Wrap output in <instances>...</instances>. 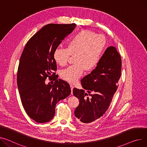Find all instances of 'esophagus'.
I'll use <instances>...</instances> for the list:
<instances>
[{
  "label": "esophagus",
  "instance_id": "1",
  "mask_svg": "<svg viewBox=\"0 0 147 147\" xmlns=\"http://www.w3.org/2000/svg\"><path fill=\"white\" fill-rule=\"evenodd\" d=\"M70 87H71V94H72V93H73V89H74V86H73V85H72V84H71V85H70Z\"/></svg>",
  "mask_w": 147,
  "mask_h": 147
}]
</instances>
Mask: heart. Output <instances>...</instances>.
<instances>
[{"instance_id": "obj_1", "label": "heart", "mask_w": 147, "mask_h": 147, "mask_svg": "<svg viewBox=\"0 0 147 147\" xmlns=\"http://www.w3.org/2000/svg\"><path fill=\"white\" fill-rule=\"evenodd\" d=\"M106 44L103 35L90 30H82L75 34L67 44V48H57L54 51L55 61L61 66L67 64L70 55H74L75 64L60 73L62 79L74 83L83 75L84 70L89 71L99 63Z\"/></svg>"}]
</instances>
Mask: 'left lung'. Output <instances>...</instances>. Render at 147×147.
I'll use <instances>...</instances> for the list:
<instances>
[{
  "label": "left lung",
  "instance_id": "left-lung-1",
  "mask_svg": "<svg viewBox=\"0 0 147 147\" xmlns=\"http://www.w3.org/2000/svg\"><path fill=\"white\" fill-rule=\"evenodd\" d=\"M122 60L115 47L107 48L94 69L81 80L82 89H73L79 100L74 115L79 123H91L108 109L121 76ZM86 92H85V91ZM92 92L93 94L90 93ZM90 96H87V93Z\"/></svg>",
  "mask_w": 147,
  "mask_h": 147
}]
</instances>
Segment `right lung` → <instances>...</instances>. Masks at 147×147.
Wrapping results in <instances>:
<instances>
[{"instance_id":"right-lung-1","label":"right lung","mask_w":147,"mask_h":147,"mask_svg":"<svg viewBox=\"0 0 147 147\" xmlns=\"http://www.w3.org/2000/svg\"><path fill=\"white\" fill-rule=\"evenodd\" d=\"M76 24H48L33 35L22 53L17 74V84L24 108L38 123L50 121L54 116L56 104L71 93L70 85L58 79L54 51L71 34ZM55 84L47 85V77Z\"/></svg>"}]
</instances>
